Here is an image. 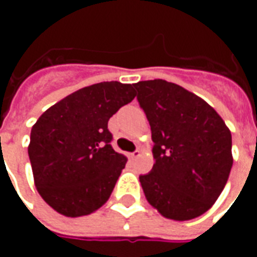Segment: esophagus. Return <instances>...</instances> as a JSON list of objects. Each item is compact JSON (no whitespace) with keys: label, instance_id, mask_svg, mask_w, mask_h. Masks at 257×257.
<instances>
[{"label":"esophagus","instance_id":"1","mask_svg":"<svg viewBox=\"0 0 257 257\" xmlns=\"http://www.w3.org/2000/svg\"><path fill=\"white\" fill-rule=\"evenodd\" d=\"M140 156V151L139 150H135L134 153H131V154H129V157H131V158H132V160H136V158H138V157Z\"/></svg>","mask_w":257,"mask_h":257}]
</instances>
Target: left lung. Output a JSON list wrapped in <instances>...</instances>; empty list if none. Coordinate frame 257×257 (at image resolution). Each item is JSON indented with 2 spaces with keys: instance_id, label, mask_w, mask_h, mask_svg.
<instances>
[{
  "instance_id": "1",
  "label": "left lung",
  "mask_w": 257,
  "mask_h": 257,
  "mask_svg": "<svg viewBox=\"0 0 257 257\" xmlns=\"http://www.w3.org/2000/svg\"><path fill=\"white\" fill-rule=\"evenodd\" d=\"M134 86L154 142L153 169L139 176L146 198L168 219L198 217L227 183L231 132L206 101L179 85L150 79Z\"/></svg>"
}]
</instances>
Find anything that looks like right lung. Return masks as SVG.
Returning a JSON list of instances; mask_svg holds the SVG:
<instances>
[{"label":"right lung","mask_w":257,"mask_h":257,"mask_svg":"<svg viewBox=\"0 0 257 257\" xmlns=\"http://www.w3.org/2000/svg\"><path fill=\"white\" fill-rule=\"evenodd\" d=\"M135 96L134 85L99 82L49 107L34 123L29 145L34 182L56 212L89 215L110 198L126 157L114 151L107 125Z\"/></svg>","instance_id":"add662e5"}]
</instances>
